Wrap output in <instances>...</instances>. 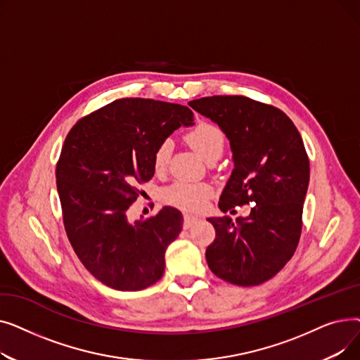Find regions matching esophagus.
Masks as SVG:
<instances>
[{
	"label": "esophagus",
	"mask_w": 360,
	"mask_h": 360,
	"mask_svg": "<svg viewBox=\"0 0 360 360\" xmlns=\"http://www.w3.org/2000/svg\"><path fill=\"white\" fill-rule=\"evenodd\" d=\"M198 220V217L191 216V214H184V229L191 228V226Z\"/></svg>",
	"instance_id": "34e87169"
}]
</instances>
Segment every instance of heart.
<instances>
[{
  "label": "heart",
  "instance_id": "obj_1",
  "mask_svg": "<svg viewBox=\"0 0 360 360\" xmlns=\"http://www.w3.org/2000/svg\"><path fill=\"white\" fill-rule=\"evenodd\" d=\"M185 140L198 155L205 160H216L221 156L226 144L223 129L209 121H197L185 132ZM172 141H160L153 153V169L156 172H163L167 167L170 153H172ZM213 195V186L205 182H188L175 181L162 191V200L184 212H200L207 201Z\"/></svg>",
  "mask_w": 360,
  "mask_h": 360
}]
</instances>
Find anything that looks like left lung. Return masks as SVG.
Here are the masks:
<instances>
[{"mask_svg": "<svg viewBox=\"0 0 360 360\" xmlns=\"http://www.w3.org/2000/svg\"><path fill=\"white\" fill-rule=\"evenodd\" d=\"M231 140L235 169L219 207L228 213L252 204L247 219L212 217L216 238L205 250L210 270L238 286H257L293 257L302 233L309 159L292 120L281 109L245 96L190 102Z\"/></svg>", "mask_w": 360, "mask_h": 360, "instance_id": "obj_1", "label": "left lung"}]
</instances>
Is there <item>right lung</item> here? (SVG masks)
Segmentation results:
<instances>
[{
	"mask_svg": "<svg viewBox=\"0 0 360 360\" xmlns=\"http://www.w3.org/2000/svg\"><path fill=\"white\" fill-rule=\"evenodd\" d=\"M188 106L125 98L75 122L56 162V188L68 240L83 266L103 285L141 290L163 276L165 251L182 229L174 207L129 223L127 210L155 175L156 146L181 125Z\"/></svg>",
	"mask_w": 360,
	"mask_h": 360,
	"instance_id": "obj_1",
	"label": "right lung"
}]
</instances>
